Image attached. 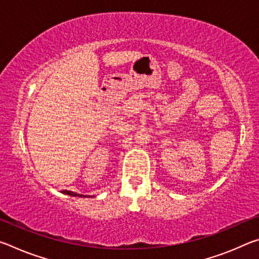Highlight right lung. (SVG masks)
I'll use <instances>...</instances> for the list:
<instances>
[{
	"label": "right lung",
	"instance_id": "obj_1",
	"mask_svg": "<svg viewBox=\"0 0 259 259\" xmlns=\"http://www.w3.org/2000/svg\"><path fill=\"white\" fill-rule=\"evenodd\" d=\"M63 193H65V194H68V195H72V196H80V198H82V194H77V193H74V192H71V191H63Z\"/></svg>",
	"mask_w": 259,
	"mask_h": 259
}]
</instances>
